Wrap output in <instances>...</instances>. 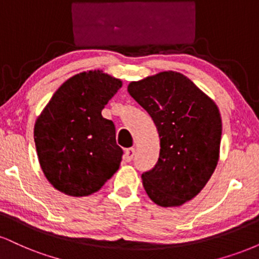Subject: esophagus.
Listing matches in <instances>:
<instances>
[{"label": "esophagus", "instance_id": "1", "mask_svg": "<svg viewBox=\"0 0 259 259\" xmlns=\"http://www.w3.org/2000/svg\"><path fill=\"white\" fill-rule=\"evenodd\" d=\"M134 154H135V150H134L133 147L126 148V150L124 151L123 158H124V160H125V162H130V160L134 158Z\"/></svg>", "mask_w": 259, "mask_h": 259}]
</instances>
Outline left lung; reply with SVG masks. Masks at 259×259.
Segmentation results:
<instances>
[{"label": "left lung", "instance_id": "8db88e82", "mask_svg": "<svg viewBox=\"0 0 259 259\" xmlns=\"http://www.w3.org/2000/svg\"><path fill=\"white\" fill-rule=\"evenodd\" d=\"M127 91L151 115L160 140L158 160L141 175L148 197L162 207L181 206L203 189L218 163V107L175 72L130 82Z\"/></svg>", "mask_w": 259, "mask_h": 259}]
</instances>
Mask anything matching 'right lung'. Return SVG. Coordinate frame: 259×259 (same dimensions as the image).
I'll return each instance as SVG.
<instances>
[{
  "mask_svg": "<svg viewBox=\"0 0 259 259\" xmlns=\"http://www.w3.org/2000/svg\"><path fill=\"white\" fill-rule=\"evenodd\" d=\"M121 81L100 70L76 74L53 94L35 123L34 140L45 177L65 195L99 191L118 170L123 150L101 112Z\"/></svg>",
  "mask_w": 259,
  "mask_h": 259,
  "instance_id": "add662e5",
  "label": "right lung"
}]
</instances>
